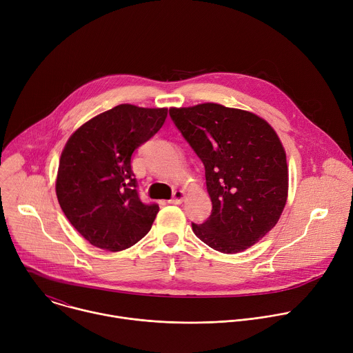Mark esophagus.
Listing matches in <instances>:
<instances>
[{"label": "esophagus", "instance_id": "obj_1", "mask_svg": "<svg viewBox=\"0 0 353 353\" xmlns=\"http://www.w3.org/2000/svg\"><path fill=\"white\" fill-rule=\"evenodd\" d=\"M184 198H185V192L181 190H177L173 192V198L169 201V203L173 205H180L184 201Z\"/></svg>", "mask_w": 353, "mask_h": 353}]
</instances>
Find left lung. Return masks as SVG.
I'll list each match as a JSON object with an SVG mask.
<instances>
[{"instance_id":"8db88e82","label":"left lung","mask_w":353,"mask_h":353,"mask_svg":"<svg viewBox=\"0 0 353 353\" xmlns=\"http://www.w3.org/2000/svg\"><path fill=\"white\" fill-rule=\"evenodd\" d=\"M169 114L205 168L212 212L191 223L195 236L225 254L256 244L276 225L288 198L286 154L274 128L254 113L216 103Z\"/></svg>"}]
</instances>
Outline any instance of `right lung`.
I'll use <instances>...</instances> for the list:
<instances>
[{
	"instance_id": "right-lung-1",
	"label": "right lung",
	"mask_w": 353,
	"mask_h": 353,
	"mask_svg": "<svg viewBox=\"0 0 353 353\" xmlns=\"http://www.w3.org/2000/svg\"><path fill=\"white\" fill-rule=\"evenodd\" d=\"M166 117L168 109L119 105L81 125L67 141L56 192L67 219L92 245L121 251L152 228L159 205L141 201L131 157Z\"/></svg>"
}]
</instances>
